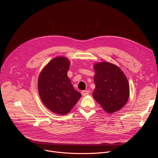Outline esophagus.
Listing matches in <instances>:
<instances>
[{
  "mask_svg": "<svg viewBox=\"0 0 158 158\" xmlns=\"http://www.w3.org/2000/svg\"><path fill=\"white\" fill-rule=\"evenodd\" d=\"M89 92L88 90H83V91H82V92H81V94L83 96L88 95L89 94Z\"/></svg>",
  "mask_w": 158,
  "mask_h": 158,
  "instance_id": "34e87169",
  "label": "esophagus"
}]
</instances>
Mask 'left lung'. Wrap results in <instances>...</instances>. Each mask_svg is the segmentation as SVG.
Segmentation results:
<instances>
[{"mask_svg":"<svg viewBox=\"0 0 158 158\" xmlns=\"http://www.w3.org/2000/svg\"><path fill=\"white\" fill-rule=\"evenodd\" d=\"M94 70L95 100L107 113L119 111L129 97V85L125 74L117 65L109 62L95 63Z\"/></svg>","mask_w":158,"mask_h":158,"instance_id":"8db88e82","label":"left lung"}]
</instances>
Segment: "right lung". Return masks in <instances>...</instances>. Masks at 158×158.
<instances>
[{
	"label": "right lung",
	"mask_w": 158,
	"mask_h": 158,
	"mask_svg": "<svg viewBox=\"0 0 158 158\" xmlns=\"http://www.w3.org/2000/svg\"><path fill=\"white\" fill-rule=\"evenodd\" d=\"M69 69L67 58L56 57L45 66L38 77L41 101L50 111L57 114L69 113L81 97L67 76Z\"/></svg>",
	"instance_id": "add662e5"
}]
</instances>
